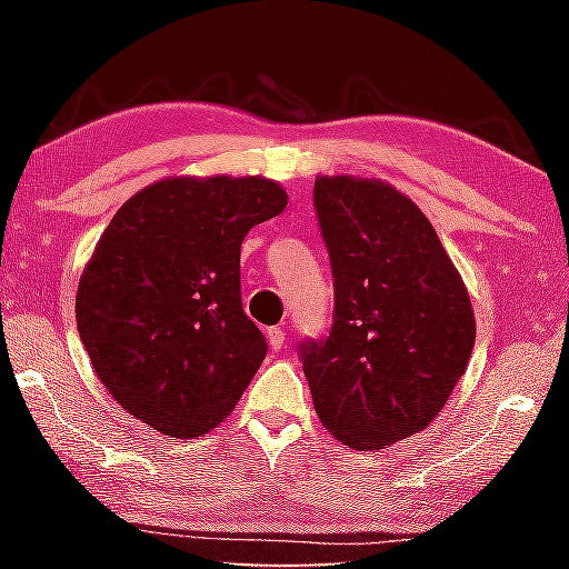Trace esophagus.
I'll return each mask as SVG.
<instances>
[{
  "label": "esophagus",
  "instance_id": "34e87169",
  "mask_svg": "<svg viewBox=\"0 0 569 569\" xmlns=\"http://www.w3.org/2000/svg\"><path fill=\"white\" fill-rule=\"evenodd\" d=\"M266 341H268V346H271L273 351L281 349V346L286 343V333H283V329H278V326H273V329H268V331H266Z\"/></svg>",
  "mask_w": 569,
  "mask_h": 569
}]
</instances>
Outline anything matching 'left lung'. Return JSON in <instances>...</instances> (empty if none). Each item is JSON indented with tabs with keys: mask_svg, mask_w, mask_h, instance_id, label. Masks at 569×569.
Listing matches in <instances>:
<instances>
[{
	"mask_svg": "<svg viewBox=\"0 0 569 569\" xmlns=\"http://www.w3.org/2000/svg\"><path fill=\"white\" fill-rule=\"evenodd\" d=\"M336 308L308 341L316 413L341 445L371 451L419 435L445 409L475 349L469 291L435 226L387 180L319 176Z\"/></svg>",
	"mask_w": 569,
	"mask_h": 569,
	"instance_id": "obj_1",
	"label": "left lung"
}]
</instances>
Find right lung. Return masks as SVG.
<instances>
[{"label": "right lung", "instance_id": "1", "mask_svg": "<svg viewBox=\"0 0 569 569\" xmlns=\"http://www.w3.org/2000/svg\"><path fill=\"white\" fill-rule=\"evenodd\" d=\"M286 206L263 176H170L114 213L74 316L94 373L130 417L176 439L230 417L266 359L240 306V243Z\"/></svg>", "mask_w": 569, "mask_h": 569}]
</instances>
